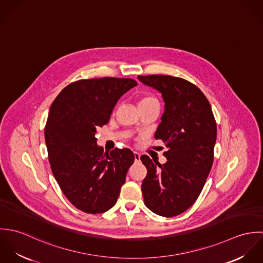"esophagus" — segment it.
<instances>
[{"mask_svg": "<svg viewBox=\"0 0 263 263\" xmlns=\"http://www.w3.org/2000/svg\"><path fill=\"white\" fill-rule=\"evenodd\" d=\"M134 156H135V160H136V161H140V159H141V156H140V154H139V153H137V152H134Z\"/></svg>", "mask_w": 263, "mask_h": 263, "instance_id": "esophagus-1", "label": "esophagus"}]
</instances>
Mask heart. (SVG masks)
Wrapping results in <instances>:
<instances>
[{
  "instance_id": "obj_1",
  "label": "heart",
  "mask_w": 263,
  "mask_h": 263,
  "mask_svg": "<svg viewBox=\"0 0 263 263\" xmlns=\"http://www.w3.org/2000/svg\"><path fill=\"white\" fill-rule=\"evenodd\" d=\"M148 104H157V105H160L159 104V100L151 95V94H144L140 97V100H139V106H143V105H148Z\"/></svg>"
}]
</instances>
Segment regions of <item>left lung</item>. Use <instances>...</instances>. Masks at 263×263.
<instances>
[{"label": "left lung", "mask_w": 263, "mask_h": 263, "mask_svg": "<svg viewBox=\"0 0 263 263\" xmlns=\"http://www.w3.org/2000/svg\"><path fill=\"white\" fill-rule=\"evenodd\" d=\"M162 93L165 112L155 134L168 150L167 162L143 155L148 173L142 183L146 206L170 218L189 209L199 196L214 162L217 123L204 94L187 80L167 75L139 76Z\"/></svg>", "instance_id": "left-lung-1"}]
</instances>
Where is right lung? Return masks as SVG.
I'll use <instances>...</instances> for the list:
<instances>
[{
  "label": "right lung",
  "instance_id": "right-lung-1",
  "mask_svg": "<svg viewBox=\"0 0 263 263\" xmlns=\"http://www.w3.org/2000/svg\"><path fill=\"white\" fill-rule=\"evenodd\" d=\"M137 84L129 78L78 80L50 106L44 128L50 168L66 197L82 212L110 210L135 161L129 149L104 153L95 136L108 123L117 100Z\"/></svg>",
  "mask_w": 263,
  "mask_h": 263
}]
</instances>
